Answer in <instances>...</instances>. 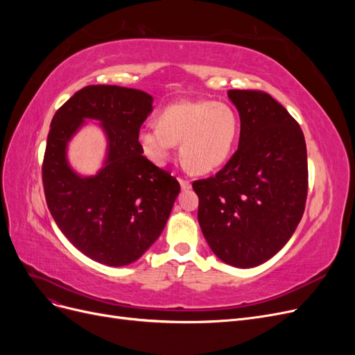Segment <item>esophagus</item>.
<instances>
[{
	"label": "esophagus",
	"mask_w": 355,
	"mask_h": 355,
	"mask_svg": "<svg viewBox=\"0 0 355 355\" xmlns=\"http://www.w3.org/2000/svg\"><path fill=\"white\" fill-rule=\"evenodd\" d=\"M179 184H180V188L184 191H188L191 189V182L189 180H185V179H179Z\"/></svg>",
	"instance_id": "obj_1"
}]
</instances>
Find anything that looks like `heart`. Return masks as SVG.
Returning <instances> with one entry per match:
<instances>
[{
  "label": "heart",
  "instance_id": "b5f03b06",
  "mask_svg": "<svg viewBox=\"0 0 355 355\" xmlns=\"http://www.w3.org/2000/svg\"><path fill=\"white\" fill-rule=\"evenodd\" d=\"M239 116L231 106L210 102H178L159 114L158 125H145L137 133L144 154L164 164L179 142V155L194 173L220 167L232 153L239 133Z\"/></svg>",
  "mask_w": 355,
  "mask_h": 355
}]
</instances>
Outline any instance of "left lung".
<instances>
[{
  "label": "left lung",
  "instance_id": "8db88e82",
  "mask_svg": "<svg viewBox=\"0 0 355 355\" xmlns=\"http://www.w3.org/2000/svg\"><path fill=\"white\" fill-rule=\"evenodd\" d=\"M240 115L239 149L216 176L192 184L198 222L219 259L254 268L296 231L308 192L302 130L283 105L256 90H230Z\"/></svg>",
  "mask_w": 355,
  "mask_h": 355
}]
</instances>
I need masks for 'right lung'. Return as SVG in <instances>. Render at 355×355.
Instances as JSON below:
<instances>
[{"instance_id":"add662e5","label":"right lung","mask_w":355,"mask_h":355,"mask_svg":"<svg viewBox=\"0 0 355 355\" xmlns=\"http://www.w3.org/2000/svg\"><path fill=\"white\" fill-rule=\"evenodd\" d=\"M153 96L120 85H87L58 110L50 124L42 184L63 235L90 259L124 266L137 261L163 232L180 185L153 164L137 133L153 112ZM98 121L107 137L104 164L84 177L67 161L71 137Z\"/></svg>"}]
</instances>
